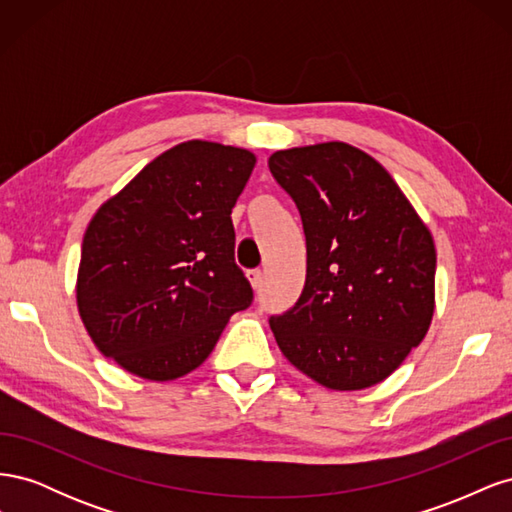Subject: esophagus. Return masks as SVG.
<instances>
[{
  "label": "esophagus",
  "mask_w": 512,
  "mask_h": 512,
  "mask_svg": "<svg viewBox=\"0 0 512 512\" xmlns=\"http://www.w3.org/2000/svg\"><path fill=\"white\" fill-rule=\"evenodd\" d=\"M245 277H247V280H250V284H252V288H254V290H258V288L262 286V271H260V269L247 271V273H245Z\"/></svg>",
  "instance_id": "obj_1"
}]
</instances>
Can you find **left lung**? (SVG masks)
Returning a JSON list of instances; mask_svg holds the SVG:
<instances>
[{"label":"left lung","mask_w":512,"mask_h":512,"mask_svg":"<svg viewBox=\"0 0 512 512\" xmlns=\"http://www.w3.org/2000/svg\"><path fill=\"white\" fill-rule=\"evenodd\" d=\"M275 181L303 220L307 275L271 331L286 359L331 391L389 378L436 309V245L378 160L342 141L280 149Z\"/></svg>","instance_id":"left-lung-1"}]
</instances>
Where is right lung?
<instances>
[{
  "label": "right lung",
  "instance_id": "add662e5",
  "mask_svg": "<svg viewBox=\"0 0 512 512\" xmlns=\"http://www.w3.org/2000/svg\"><path fill=\"white\" fill-rule=\"evenodd\" d=\"M254 166L250 149L194 138L160 153L91 218L76 307L91 342L130 374H190L250 307L230 213Z\"/></svg>",
  "mask_w": 512,
  "mask_h": 512
}]
</instances>
